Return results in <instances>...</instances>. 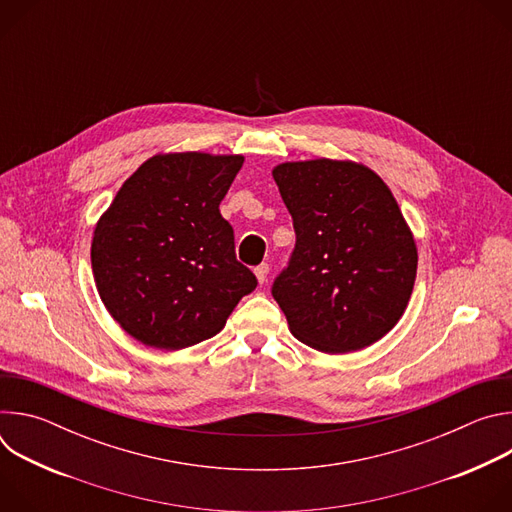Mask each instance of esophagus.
Returning <instances> with one entry per match:
<instances>
[{
	"label": "esophagus",
	"instance_id": "obj_1",
	"mask_svg": "<svg viewBox=\"0 0 512 512\" xmlns=\"http://www.w3.org/2000/svg\"><path fill=\"white\" fill-rule=\"evenodd\" d=\"M255 275L259 279V283H265L267 281V275H269V265L267 263H261L255 267Z\"/></svg>",
	"mask_w": 512,
	"mask_h": 512
}]
</instances>
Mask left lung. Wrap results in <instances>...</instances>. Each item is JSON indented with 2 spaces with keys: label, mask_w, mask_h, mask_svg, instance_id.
Returning a JSON list of instances; mask_svg holds the SVG:
<instances>
[{
  "label": "left lung",
  "mask_w": 512,
  "mask_h": 512,
  "mask_svg": "<svg viewBox=\"0 0 512 512\" xmlns=\"http://www.w3.org/2000/svg\"><path fill=\"white\" fill-rule=\"evenodd\" d=\"M273 180L296 247L271 296L300 342L352 352L381 340L411 298L417 249L387 184L352 162L281 164Z\"/></svg>",
  "instance_id": "obj_1"
}]
</instances>
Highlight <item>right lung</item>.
<instances>
[{
	"mask_svg": "<svg viewBox=\"0 0 512 512\" xmlns=\"http://www.w3.org/2000/svg\"><path fill=\"white\" fill-rule=\"evenodd\" d=\"M241 166V156H154L97 223L91 263L99 296L145 346L178 350L212 338L257 287L218 210Z\"/></svg>",
	"mask_w": 512,
	"mask_h": 512,
	"instance_id": "obj_1",
	"label": "right lung"
}]
</instances>
